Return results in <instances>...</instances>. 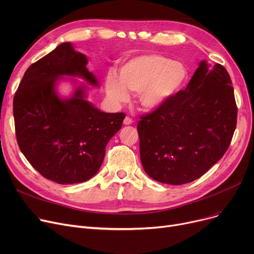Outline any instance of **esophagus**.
<instances>
[{
	"mask_svg": "<svg viewBox=\"0 0 254 254\" xmlns=\"http://www.w3.org/2000/svg\"><path fill=\"white\" fill-rule=\"evenodd\" d=\"M131 124H132V119L129 118L128 116H127V117L125 118V120H124V125H125V126H129V125H131Z\"/></svg>",
	"mask_w": 254,
	"mask_h": 254,
	"instance_id": "1",
	"label": "esophagus"
}]
</instances>
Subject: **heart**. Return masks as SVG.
<instances>
[{"mask_svg":"<svg viewBox=\"0 0 254 254\" xmlns=\"http://www.w3.org/2000/svg\"><path fill=\"white\" fill-rule=\"evenodd\" d=\"M188 78L186 66L157 53H146L126 63L119 78L109 73L105 79L107 97L114 104L128 101V91L138 93L144 110L152 111L162 107L176 95Z\"/></svg>","mask_w":254,"mask_h":254,"instance_id":"1","label":"heart"}]
</instances>
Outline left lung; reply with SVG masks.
<instances>
[{"label":"left lung","instance_id":"8db88e82","mask_svg":"<svg viewBox=\"0 0 254 254\" xmlns=\"http://www.w3.org/2000/svg\"><path fill=\"white\" fill-rule=\"evenodd\" d=\"M237 112L228 71L202 61L188 87L138 123L146 174L172 185L203 176L228 150Z\"/></svg>","mask_w":254,"mask_h":254}]
</instances>
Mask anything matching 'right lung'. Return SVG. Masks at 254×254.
I'll use <instances>...</instances> for the list:
<instances>
[{
    "instance_id": "1",
    "label": "right lung",
    "mask_w": 254,
    "mask_h": 254,
    "mask_svg": "<svg viewBox=\"0 0 254 254\" xmlns=\"http://www.w3.org/2000/svg\"><path fill=\"white\" fill-rule=\"evenodd\" d=\"M87 62L70 42L62 43L29 66L13 99L21 152L43 177L59 184L81 183L95 176L107 143L126 117L103 112L88 102L84 83L78 84L69 98L59 95L57 85L64 77H78L99 86Z\"/></svg>"
}]
</instances>
